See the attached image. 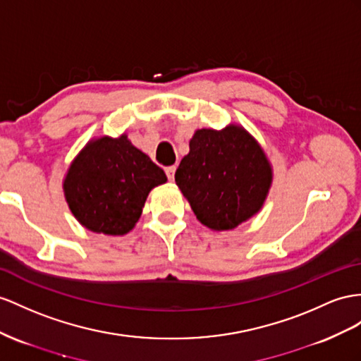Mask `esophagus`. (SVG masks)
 Instances as JSON below:
<instances>
[{
	"label": "esophagus",
	"mask_w": 361,
	"mask_h": 361,
	"mask_svg": "<svg viewBox=\"0 0 361 361\" xmlns=\"http://www.w3.org/2000/svg\"><path fill=\"white\" fill-rule=\"evenodd\" d=\"M175 171H177V168H175V166H169V168H166V175H168V178H169L171 181H173Z\"/></svg>",
	"instance_id": "esophagus-1"
}]
</instances>
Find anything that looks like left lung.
Listing matches in <instances>:
<instances>
[{
	"label": "left lung",
	"mask_w": 361,
	"mask_h": 361,
	"mask_svg": "<svg viewBox=\"0 0 361 361\" xmlns=\"http://www.w3.org/2000/svg\"><path fill=\"white\" fill-rule=\"evenodd\" d=\"M181 160L175 183L193 214L212 230H232L264 204L271 168L245 129H198Z\"/></svg>",
	"instance_id": "left-lung-1"
}]
</instances>
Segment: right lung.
<instances>
[{
    "label": "right lung",
    "instance_id": "right-lung-1",
    "mask_svg": "<svg viewBox=\"0 0 361 361\" xmlns=\"http://www.w3.org/2000/svg\"><path fill=\"white\" fill-rule=\"evenodd\" d=\"M166 173L126 135L90 142L71 163L63 190L73 215L91 232L125 235L142 215L147 193Z\"/></svg>",
    "mask_w": 361,
    "mask_h": 361
}]
</instances>
